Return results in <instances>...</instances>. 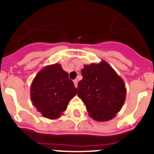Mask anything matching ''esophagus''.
<instances>
[{
  "label": "esophagus",
  "mask_w": 154,
  "mask_h": 154,
  "mask_svg": "<svg viewBox=\"0 0 154 154\" xmlns=\"http://www.w3.org/2000/svg\"><path fill=\"white\" fill-rule=\"evenodd\" d=\"M73 82H74L75 86V87L78 86V80H77V79H75V80H73Z\"/></svg>",
  "instance_id": "esophagus-1"
}]
</instances>
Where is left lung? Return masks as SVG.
I'll use <instances>...</instances> for the list:
<instances>
[{
  "mask_svg": "<svg viewBox=\"0 0 154 154\" xmlns=\"http://www.w3.org/2000/svg\"><path fill=\"white\" fill-rule=\"evenodd\" d=\"M78 83V96L92 119L103 122L112 119L123 106L126 88L123 79L108 63L85 65Z\"/></svg>",
  "mask_w": 154,
  "mask_h": 154,
  "instance_id": "obj_1",
  "label": "left lung"
}]
</instances>
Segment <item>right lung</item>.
Returning a JSON list of instances; mask_svg holds the SVG:
<instances>
[{
  "instance_id": "1",
  "label": "right lung",
  "mask_w": 154,
  "mask_h": 154,
  "mask_svg": "<svg viewBox=\"0 0 154 154\" xmlns=\"http://www.w3.org/2000/svg\"><path fill=\"white\" fill-rule=\"evenodd\" d=\"M76 93L77 88L59 64L39 72L31 87L33 105L43 116L51 119L59 117Z\"/></svg>"
}]
</instances>
